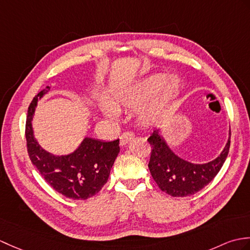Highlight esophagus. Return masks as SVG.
<instances>
[{
    "mask_svg": "<svg viewBox=\"0 0 250 250\" xmlns=\"http://www.w3.org/2000/svg\"><path fill=\"white\" fill-rule=\"evenodd\" d=\"M119 138H120V145H121V146H125V145L129 143L131 139L134 138V134H133L132 132L126 131V132H124L123 134L120 135Z\"/></svg>",
    "mask_w": 250,
    "mask_h": 250,
    "instance_id": "1",
    "label": "esophagus"
}]
</instances>
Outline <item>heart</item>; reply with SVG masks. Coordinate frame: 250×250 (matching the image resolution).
<instances>
[{
	"label": "heart",
	"instance_id": "heart-1",
	"mask_svg": "<svg viewBox=\"0 0 250 250\" xmlns=\"http://www.w3.org/2000/svg\"><path fill=\"white\" fill-rule=\"evenodd\" d=\"M180 86L181 82L178 78L169 79L165 73H156L121 91L117 96V102L120 105L136 108L151 101L164 88L158 101L144 108L142 112L141 117L145 124H154L165 118L170 112L172 101L179 94ZM105 113L115 116L117 114V108L114 105H107Z\"/></svg>",
	"mask_w": 250,
	"mask_h": 250
}]
</instances>
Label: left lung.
<instances>
[{"label":"left lung","mask_w":250,"mask_h":250,"mask_svg":"<svg viewBox=\"0 0 250 250\" xmlns=\"http://www.w3.org/2000/svg\"><path fill=\"white\" fill-rule=\"evenodd\" d=\"M148 142L152 148L149 170L159 188L172 197L194 195L210 183L223 167L230 148L229 137L218 158L206 164H193L173 153L159 130L153 131Z\"/></svg>","instance_id":"1"}]
</instances>
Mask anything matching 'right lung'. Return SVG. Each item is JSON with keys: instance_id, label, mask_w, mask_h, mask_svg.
I'll list each match as a JSON object with an SVG mask.
<instances>
[{"instance_id": "obj_1", "label": "right lung", "mask_w": 250, "mask_h": 250, "mask_svg": "<svg viewBox=\"0 0 250 250\" xmlns=\"http://www.w3.org/2000/svg\"><path fill=\"white\" fill-rule=\"evenodd\" d=\"M50 90L46 86L28 106L25 138L33 165L52 188L67 198L84 200L95 196L107 182L111 168L119 153V139L101 142L86 137L73 153L53 155L46 152L34 137L32 119L38 98Z\"/></svg>"}]
</instances>
